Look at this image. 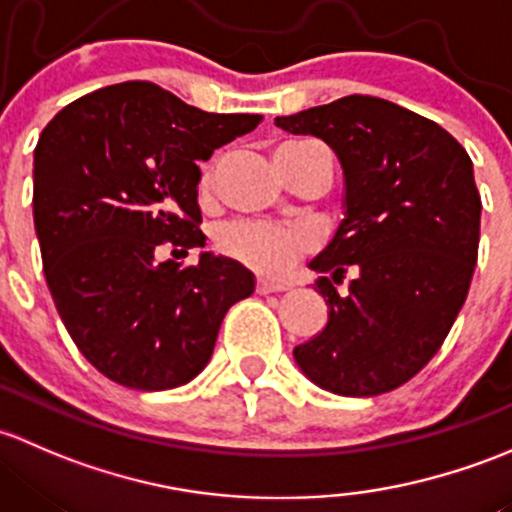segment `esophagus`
I'll list each match as a JSON object with an SVG mask.
<instances>
[{"instance_id": "obj_1", "label": "esophagus", "mask_w": 512, "mask_h": 512, "mask_svg": "<svg viewBox=\"0 0 512 512\" xmlns=\"http://www.w3.org/2000/svg\"><path fill=\"white\" fill-rule=\"evenodd\" d=\"M256 291L261 293V295H266V293H281V291H286V283H276V281H266V278H258Z\"/></svg>"}]
</instances>
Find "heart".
Returning <instances> with one entry per match:
<instances>
[{
  "mask_svg": "<svg viewBox=\"0 0 512 512\" xmlns=\"http://www.w3.org/2000/svg\"><path fill=\"white\" fill-rule=\"evenodd\" d=\"M303 145V142H286L281 147ZM202 192L212 187V170L199 179ZM214 244L221 256L263 273V276H281L298 261L313 244V236L303 226L271 224V221H231L214 234Z\"/></svg>",
  "mask_w": 512,
  "mask_h": 512,
  "instance_id": "b5f03b06",
  "label": "heart"
}]
</instances>
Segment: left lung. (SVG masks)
I'll return each instance as SVG.
<instances>
[{"label":"left lung","instance_id":"obj_1","mask_svg":"<svg viewBox=\"0 0 512 512\" xmlns=\"http://www.w3.org/2000/svg\"><path fill=\"white\" fill-rule=\"evenodd\" d=\"M276 125L328 142L347 182V217L310 261L328 325L295 347V362L342 397L392 392L429 365L466 303L481 239L471 157L439 123L374 96ZM347 272L356 281L340 296Z\"/></svg>","mask_w":512,"mask_h":512}]
</instances>
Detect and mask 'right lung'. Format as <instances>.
<instances>
[{
	"instance_id": "obj_1",
	"label": "right lung",
	"mask_w": 512,
	"mask_h": 512,
	"mask_svg": "<svg viewBox=\"0 0 512 512\" xmlns=\"http://www.w3.org/2000/svg\"><path fill=\"white\" fill-rule=\"evenodd\" d=\"M263 115L207 113L150 81L68 103L34 150V226L46 286L68 335L100 374L160 392L207 367L249 271L202 254L157 263L160 246L204 249L199 160Z\"/></svg>"
}]
</instances>
